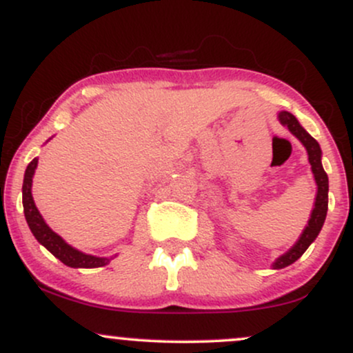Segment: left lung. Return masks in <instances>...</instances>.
Returning <instances> with one entry per match:
<instances>
[{
    "label": "left lung",
    "mask_w": 353,
    "mask_h": 353,
    "mask_svg": "<svg viewBox=\"0 0 353 353\" xmlns=\"http://www.w3.org/2000/svg\"><path fill=\"white\" fill-rule=\"evenodd\" d=\"M279 121H281V124L285 125V128L301 141L303 148H305L307 156H309L312 174H314L315 184H317V196H315L310 219L309 222H307L305 229L302 230L301 237L297 239V242H295L285 254H282L281 257L275 259L272 264L274 269H283V267L294 264L297 259L302 257V254L309 249V245L317 239L319 232L322 230V225L327 217V209H329V177H327L325 171H323L322 149H320L319 143L302 128L301 123L297 121V117L290 114V112H279Z\"/></svg>",
    "instance_id": "8db88e82"
}]
</instances>
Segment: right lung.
Returning <instances> with one entry per match:
<instances>
[{
    "label": "right lung",
    "instance_id": "right-lung-1",
    "mask_svg": "<svg viewBox=\"0 0 353 353\" xmlns=\"http://www.w3.org/2000/svg\"><path fill=\"white\" fill-rule=\"evenodd\" d=\"M36 168H38V159L34 157V159L28 164L23 179L24 217H26L28 225H30L36 241L46 247L56 259H59V261L68 267H74V269H96V267L108 265L116 255L114 257H96V255L81 252V250L74 249V247L68 244L63 237L58 236V234L46 224V221H44L41 214H39L38 208H36L33 194H31Z\"/></svg>",
    "mask_w": 353,
    "mask_h": 353
}]
</instances>
